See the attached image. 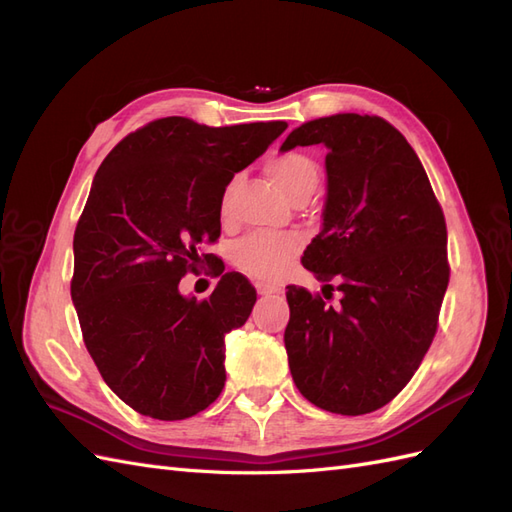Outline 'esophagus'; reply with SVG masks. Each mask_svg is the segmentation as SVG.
<instances>
[{
	"label": "esophagus",
	"instance_id": "34e87169",
	"mask_svg": "<svg viewBox=\"0 0 512 512\" xmlns=\"http://www.w3.org/2000/svg\"><path fill=\"white\" fill-rule=\"evenodd\" d=\"M256 290H258V294H275V292H280V286L258 282V284H256Z\"/></svg>",
	"mask_w": 512,
	"mask_h": 512
}]
</instances>
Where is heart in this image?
Segmentation results:
<instances>
[{"label":"heart","mask_w":512,"mask_h":512,"mask_svg":"<svg viewBox=\"0 0 512 512\" xmlns=\"http://www.w3.org/2000/svg\"><path fill=\"white\" fill-rule=\"evenodd\" d=\"M267 177L273 181V185L280 190L286 198L294 200L301 194H307L316 190L318 185V166L314 160H309L301 153H284L267 162L265 166ZM237 181L228 185L224 194L222 207L228 209L232 188ZM299 239L292 235H265V232H254L247 235L232 247V262L252 277L258 280H275L277 275H282L292 256L299 252Z\"/></svg>","instance_id":"b5f03b06"}]
</instances>
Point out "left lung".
<instances>
[{"mask_svg":"<svg viewBox=\"0 0 512 512\" xmlns=\"http://www.w3.org/2000/svg\"><path fill=\"white\" fill-rule=\"evenodd\" d=\"M327 147L322 228L305 269L337 284V307L288 286L290 374L314 406L374 412L404 389L438 329L446 224L425 168L389 121L337 113L294 128L280 151ZM329 299V297H327Z\"/></svg>","mask_w":512,"mask_h":512,"instance_id":"8db88e82","label":"left lung"}]
</instances>
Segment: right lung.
I'll return each mask as SVG.
<instances>
[{
	"instance_id": "right-lung-1",
	"label": "right lung",
	"mask_w": 512,
	"mask_h": 512,
	"mask_svg": "<svg viewBox=\"0 0 512 512\" xmlns=\"http://www.w3.org/2000/svg\"><path fill=\"white\" fill-rule=\"evenodd\" d=\"M286 128L164 117L100 164L74 232L70 292L91 359L136 412L181 421L220 397L224 337L250 318L256 290L226 273L198 303L179 282L220 237L226 185Z\"/></svg>"
}]
</instances>
